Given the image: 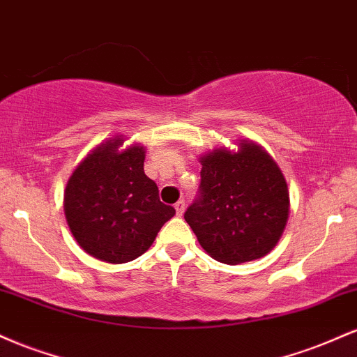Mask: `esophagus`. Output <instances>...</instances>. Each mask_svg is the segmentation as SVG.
<instances>
[{
    "label": "esophagus",
    "mask_w": 357,
    "mask_h": 357,
    "mask_svg": "<svg viewBox=\"0 0 357 357\" xmlns=\"http://www.w3.org/2000/svg\"><path fill=\"white\" fill-rule=\"evenodd\" d=\"M184 206H186V204H184V199H179V202L174 204V208H176V213H178L179 216H181L183 213H184Z\"/></svg>",
    "instance_id": "esophagus-1"
}]
</instances>
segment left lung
<instances>
[{"label":"left lung","mask_w":357,"mask_h":357,"mask_svg":"<svg viewBox=\"0 0 357 357\" xmlns=\"http://www.w3.org/2000/svg\"><path fill=\"white\" fill-rule=\"evenodd\" d=\"M202 166L198 196L184 213L199 245L228 265L267 255L289 218V190L275 161L241 141L238 153L215 149Z\"/></svg>","instance_id":"8db88e82"}]
</instances>
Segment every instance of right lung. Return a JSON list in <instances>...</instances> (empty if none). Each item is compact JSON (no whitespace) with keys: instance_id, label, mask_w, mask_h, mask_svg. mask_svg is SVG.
Returning <instances> with one entry per match:
<instances>
[{"instance_id":"1","label":"right lung","mask_w":357,"mask_h":357,"mask_svg":"<svg viewBox=\"0 0 357 357\" xmlns=\"http://www.w3.org/2000/svg\"><path fill=\"white\" fill-rule=\"evenodd\" d=\"M121 139L100 144L77 166L65 190V216L89 255L126 264L141 257L176 210L159 199L144 174V147L119 151Z\"/></svg>"}]
</instances>
